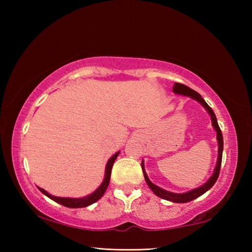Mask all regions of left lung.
<instances>
[{"label": "left lung", "instance_id": "8db88e82", "mask_svg": "<svg viewBox=\"0 0 252 252\" xmlns=\"http://www.w3.org/2000/svg\"><path fill=\"white\" fill-rule=\"evenodd\" d=\"M173 93L178 94V95H182V96H189V97L195 99L198 101V103L201 104L203 108H205L208 111V114L210 115L212 126L217 132V141H218V159H217V164H216V168H215V171H213L212 175L209 178V180L206 182V183H203L201 186L197 187V189H194L191 190L186 191V192H182V194L168 191V190L161 189V187H159L157 185H155L154 183H152L151 180L148 179V175L145 171V167H144V161L142 160V169H143L144 178H145V181H146L147 185L149 186V189L154 191V194L160 198H162V199H165V200L178 202V203H184V202H189V201L196 199V198L205 194L206 191H208L213 185H215V183L219 178V174H220V169H221L222 154H223V136H222V132L220 130V126H219V125H218L217 117L215 115V112H213V110L210 108V106L206 103L205 99L201 97V95L199 93H197L196 91L191 90L189 87H186V85L181 84V83H174Z\"/></svg>", "mask_w": 252, "mask_h": 252}]
</instances>
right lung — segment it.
Wrapping results in <instances>:
<instances>
[{
  "mask_svg": "<svg viewBox=\"0 0 252 252\" xmlns=\"http://www.w3.org/2000/svg\"><path fill=\"white\" fill-rule=\"evenodd\" d=\"M120 154V152H117L114 156L110 157L108 161H107L106 168H105V178L104 181L101 182V184L97 187V189L94 190L92 194H90L85 197L82 198H70V197H57V196H53L51 194H49L45 189H41V187H37L39 190L44 194L45 196H47L49 198H51L52 200L56 201L57 203H61V205L68 207V208H84L88 207L92 203L96 202L97 200H99L103 195L105 194V191L107 189V187L109 185V181H110V174H111V169L112 165H114L115 160L117 159L118 155Z\"/></svg>",
  "mask_w": 252,
  "mask_h": 252,
  "instance_id": "obj_1",
  "label": "right lung"
}]
</instances>
